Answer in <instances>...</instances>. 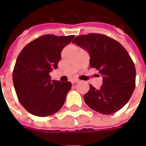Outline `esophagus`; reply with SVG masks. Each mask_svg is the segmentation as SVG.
Instances as JSON below:
<instances>
[{
    "label": "esophagus",
    "mask_w": 146,
    "mask_h": 146,
    "mask_svg": "<svg viewBox=\"0 0 146 146\" xmlns=\"http://www.w3.org/2000/svg\"><path fill=\"white\" fill-rule=\"evenodd\" d=\"M78 81H79V80H78L77 79H74V80H72L71 82H72V84H76V83H77Z\"/></svg>",
    "instance_id": "obj_1"
}]
</instances>
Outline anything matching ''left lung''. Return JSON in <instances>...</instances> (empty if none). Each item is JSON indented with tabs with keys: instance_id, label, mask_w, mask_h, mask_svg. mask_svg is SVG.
I'll return each mask as SVG.
<instances>
[{
	"instance_id": "obj_1",
	"label": "left lung",
	"mask_w": 146,
	"mask_h": 146,
	"mask_svg": "<svg viewBox=\"0 0 146 146\" xmlns=\"http://www.w3.org/2000/svg\"><path fill=\"white\" fill-rule=\"evenodd\" d=\"M73 43L88 51L90 66L103 76L100 88L90 85L84 96L86 104L105 115L119 111L129 101L135 88L136 70L128 52L116 40L101 33L80 35Z\"/></svg>"
}]
</instances>
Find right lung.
I'll use <instances>...</instances> for the list:
<instances>
[{
    "label": "right lung",
    "mask_w": 146,
    "mask_h": 146,
    "mask_svg": "<svg viewBox=\"0 0 146 146\" xmlns=\"http://www.w3.org/2000/svg\"><path fill=\"white\" fill-rule=\"evenodd\" d=\"M45 34L27 44L19 54L12 79L18 99L34 116L45 117L62 107L72 84L51 80L57 69L61 52L74 38Z\"/></svg>",
    "instance_id": "1"
}]
</instances>
